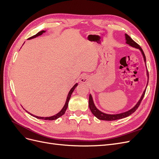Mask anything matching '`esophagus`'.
<instances>
[{
    "instance_id": "obj_1",
    "label": "esophagus",
    "mask_w": 159,
    "mask_h": 159,
    "mask_svg": "<svg viewBox=\"0 0 159 159\" xmlns=\"http://www.w3.org/2000/svg\"><path fill=\"white\" fill-rule=\"evenodd\" d=\"M88 79L87 77L83 76V77H81V78L80 80V82H81L82 84H86L88 82Z\"/></svg>"
}]
</instances>
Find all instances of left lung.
<instances>
[{
  "label": "left lung",
  "mask_w": 159,
  "mask_h": 159,
  "mask_svg": "<svg viewBox=\"0 0 159 159\" xmlns=\"http://www.w3.org/2000/svg\"><path fill=\"white\" fill-rule=\"evenodd\" d=\"M125 40H126V43L127 44H129V46H131L133 48H137V49L140 50V51L141 52L142 54H143L144 61H145V62L146 63L145 55V54H144V52H143L141 48L140 47V46H139L138 44H137V43L134 42V40H133L132 38L130 37L129 35H127V34H125ZM147 75L148 77V71H147ZM147 85H148V84H147ZM145 91L146 90L143 91V93L141 96V99H139L138 103L135 105V106L133 107L132 109H131L130 110L127 111H126V112L121 113H119V114L110 115V114H106V113H104L102 111H100L99 109H98L97 107H95V105L93 103V99H92V97H91V94L89 95V109L91 110V113H93L94 116H95L96 117H97L99 119H100V120H104V121H114V120L123 119V118H125V117H127L129 116V115H131L132 113H133L137 109V108L139 107V105H140L141 101L143 100V99L144 98V95H145Z\"/></svg>",
  "instance_id": "obj_1"
}]
</instances>
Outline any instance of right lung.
Masks as SVG:
<instances>
[{"label": "right lung", "instance_id": "right-lung-1", "mask_svg": "<svg viewBox=\"0 0 159 159\" xmlns=\"http://www.w3.org/2000/svg\"><path fill=\"white\" fill-rule=\"evenodd\" d=\"M45 32H46L45 30H42V31L39 32L38 33H37L36 35L33 36H32V37H30V38H28V40H30V39H32V38H36V37H37V36H40V35H42V34L43 33H44ZM77 85H78V84H75L73 86V88H72L70 89V91H69V93H68V97H67L66 102V103H65V105H64V107L62 108V109H61V110L58 113H57L56 115H53V116H52V117H38V116H36V115H32V114L30 113L29 112H28L27 111H26V112H28V113L30 114L31 115H32V116H34V117H36V118H37V119H43V120H48V121H52V120L57 119V118L60 117L61 116H62V115H63L65 113L66 111V109H67V108H68V102H69L70 99V98H71V95L72 93H73V91H74V90L75 89V88L77 87Z\"/></svg>", "mask_w": 159, "mask_h": 159}]
</instances>
